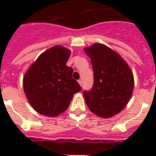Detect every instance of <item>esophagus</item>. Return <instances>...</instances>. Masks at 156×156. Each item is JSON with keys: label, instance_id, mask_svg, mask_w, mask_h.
<instances>
[{"label": "esophagus", "instance_id": "1", "mask_svg": "<svg viewBox=\"0 0 156 156\" xmlns=\"http://www.w3.org/2000/svg\"><path fill=\"white\" fill-rule=\"evenodd\" d=\"M78 83H79V84L80 85V87L83 86V83H82V80H78Z\"/></svg>", "mask_w": 156, "mask_h": 156}]
</instances>
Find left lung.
Listing matches in <instances>:
<instances>
[{
    "instance_id": "obj_1",
    "label": "left lung",
    "mask_w": 156,
    "mask_h": 156,
    "mask_svg": "<svg viewBox=\"0 0 156 156\" xmlns=\"http://www.w3.org/2000/svg\"><path fill=\"white\" fill-rule=\"evenodd\" d=\"M84 51L94 70L93 87L83 92L87 105L95 115L111 118L120 112L131 98L133 73L119 54L106 45L96 43Z\"/></svg>"
}]
</instances>
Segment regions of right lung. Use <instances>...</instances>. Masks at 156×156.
Instances as JSON below:
<instances>
[{
  "label": "right lung",
  "mask_w": 156,
  "mask_h": 156,
  "mask_svg": "<svg viewBox=\"0 0 156 156\" xmlns=\"http://www.w3.org/2000/svg\"><path fill=\"white\" fill-rule=\"evenodd\" d=\"M71 51L60 45L42 53L25 73L23 89L35 111L55 117L68 108L74 94L81 90L66 66Z\"/></svg>",
  "instance_id": "obj_1"
}]
</instances>
